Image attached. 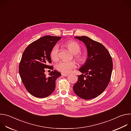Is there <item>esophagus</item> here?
<instances>
[{
	"mask_svg": "<svg viewBox=\"0 0 131 131\" xmlns=\"http://www.w3.org/2000/svg\"><path fill=\"white\" fill-rule=\"evenodd\" d=\"M62 76H65V77H66V76H67L68 75V73H62Z\"/></svg>",
	"mask_w": 131,
	"mask_h": 131,
	"instance_id": "1",
	"label": "esophagus"
}]
</instances>
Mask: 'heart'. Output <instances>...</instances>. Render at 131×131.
Segmentation results:
<instances>
[{
  "mask_svg": "<svg viewBox=\"0 0 131 131\" xmlns=\"http://www.w3.org/2000/svg\"><path fill=\"white\" fill-rule=\"evenodd\" d=\"M65 46L74 54V58L81 63L85 62L86 61V56L79 53L81 50V47L79 44L75 41L70 40L65 43ZM50 56L52 60L54 61H58L59 60L60 50L59 46L55 45L51 50ZM57 69L63 73H69L73 69L77 67V63L74 61L61 62L57 65Z\"/></svg>",
  "mask_w": 131,
  "mask_h": 131,
  "instance_id": "1",
  "label": "heart"
}]
</instances>
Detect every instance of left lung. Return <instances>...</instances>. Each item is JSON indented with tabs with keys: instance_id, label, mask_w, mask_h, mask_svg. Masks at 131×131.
<instances>
[{
	"instance_id": "obj_1",
	"label": "left lung",
	"mask_w": 131,
	"mask_h": 131,
	"mask_svg": "<svg viewBox=\"0 0 131 131\" xmlns=\"http://www.w3.org/2000/svg\"><path fill=\"white\" fill-rule=\"evenodd\" d=\"M75 38L85 45L88 58L79 69L82 74L78 76L73 90L82 99H94L102 94L109 84L113 71V60L107 49L101 43L86 36Z\"/></svg>"
}]
</instances>
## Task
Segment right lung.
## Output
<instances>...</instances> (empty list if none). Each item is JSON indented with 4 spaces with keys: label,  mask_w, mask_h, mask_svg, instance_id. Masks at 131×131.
Segmentation results:
<instances>
[{
    "label": "right lung",
    "mask_w": 131,
    "mask_h": 131,
    "mask_svg": "<svg viewBox=\"0 0 131 131\" xmlns=\"http://www.w3.org/2000/svg\"><path fill=\"white\" fill-rule=\"evenodd\" d=\"M61 37L45 36L29 45L22 56L19 64L20 75L27 91L32 96L45 98L53 92L55 80L61 76L57 70H52L47 77V69L52 70L50 53Z\"/></svg>",
    "instance_id": "right-lung-1"
}]
</instances>
